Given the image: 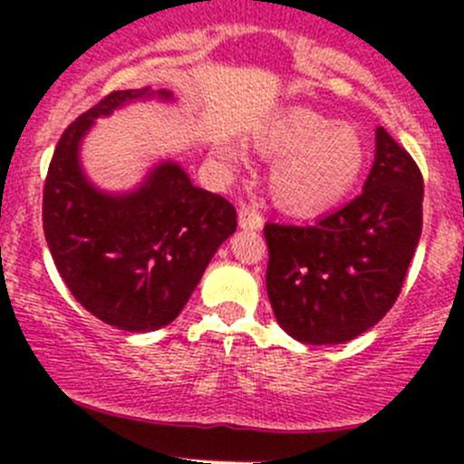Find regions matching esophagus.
Returning a JSON list of instances; mask_svg holds the SVG:
<instances>
[{
  "instance_id": "34e87169",
  "label": "esophagus",
  "mask_w": 464,
  "mask_h": 464,
  "mask_svg": "<svg viewBox=\"0 0 464 464\" xmlns=\"http://www.w3.org/2000/svg\"><path fill=\"white\" fill-rule=\"evenodd\" d=\"M237 218H240V227L242 228H260L265 218L256 206H246L242 204L240 210H237Z\"/></svg>"
}]
</instances>
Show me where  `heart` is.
<instances>
[{"mask_svg":"<svg viewBox=\"0 0 464 464\" xmlns=\"http://www.w3.org/2000/svg\"><path fill=\"white\" fill-rule=\"evenodd\" d=\"M258 148L278 157L271 193L280 208L312 215L336 204L362 177L368 145L350 123H332L312 110H292L260 130ZM222 154L231 159V150Z\"/></svg>","mask_w":464,"mask_h":464,"instance_id":"b5f03b06","label":"heart"}]
</instances>
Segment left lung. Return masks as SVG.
<instances>
[{
	"mask_svg": "<svg viewBox=\"0 0 464 464\" xmlns=\"http://www.w3.org/2000/svg\"><path fill=\"white\" fill-rule=\"evenodd\" d=\"M418 163L377 128L363 193L312 227L265 224L266 294L280 327L301 343H345L395 305L422 236Z\"/></svg>",
	"mask_w": 464,
	"mask_h": 464,
	"instance_id": "left-lung-1",
	"label": "left lung"
}]
</instances>
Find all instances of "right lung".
<instances>
[{
    "mask_svg": "<svg viewBox=\"0 0 464 464\" xmlns=\"http://www.w3.org/2000/svg\"><path fill=\"white\" fill-rule=\"evenodd\" d=\"M154 92H111L63 132L42 198L44 237L64 285L107 325L152 332L179 316L215 251L236 231V206L161 161L137 190L110 195L87 179L81 141L98 116ZM170 101V92H157Z\"/></svg>",
    "mask_w": 464,
    "mask_h": 464,
    "instance_id": "obj_1",
    "label": "right lung"
}]
</instances>
